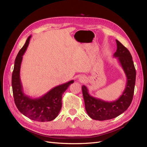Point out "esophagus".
<instances>
[{"label":"esophagus","mask_w":147,"mask_h":147,"mask_svg":"<svg viewBox=\"0 0 147 147\" xmlns=\"http://www.w3.org/2000/svg\"><path fill=\"white\" fill-rule=\"evenodd\" d=\"M78 81L80 82V83H85L87 81V79L84 76H81L79 78H78Z\"/></svg>","instance_id":"esophagus-1"}]
</instances>
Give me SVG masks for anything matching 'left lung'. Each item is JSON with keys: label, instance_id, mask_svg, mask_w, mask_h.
Wrapping results in <instances>:
<instances>
[{"label": "left lung", "instance_id": "left-lung-1", "mask_svg": "<svg viewBox=\"0 0 147 147\" xmlns=\"http://www.w3.org/2000/svg\"><path fill=\"white\" fill-rule=\"evenodd\" d=\"M117 49L113 57L118 58L127 77L125 88L122 95L116 100L107 102L91 96L86 86H82V92L87 115L93 119L105 121L113 119L118 116L130 106L131 103L135 81L136 69L133 61L132 56L125 47L116 40Z\"/></svg>", "mask_w": 147, "mask_h": 147}]
</instances>
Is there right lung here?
Masks as SVG:
<instances>
[{"label":"right lung","mask_w":147,"mask_h":147,"mask_svg":"<svg viewBox=\"0 0 147 147\" xmlns=\"http://www.w3.org/2000/svg\"><path fill=\"white\" fill-rule=\"evenodd\" d=\"M31 36L17 54L12 74V87L14 102L17 108L23 115L31 120L38 122H48L54 120L59 113L62 106V95L74 81L52 88L43 96L32 98L23 92L20 72L23 55L28 48Z\"/></svg>","instance_id":"obj_1"}]
</instances>
